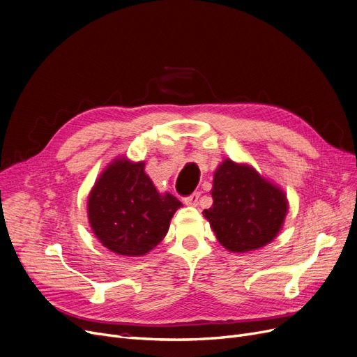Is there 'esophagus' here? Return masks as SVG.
<instances>
[{"mask_svg": "<svg viewBox=\"0 0 357 357\" xmlns=\"http://www.w3.org/2000/svg\"><path fill=\"white\" fill-rule=\"evenodd\" d=\"M198 198H199V192H194L192 195L185 198L183 203L187 204V206H190V207H195L198 204Z\"/></svg>", "mask_w": 357, "mask_h": 357, "instance_id": "obj_1", "label": "esophagus"}]
</instances>
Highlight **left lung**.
Segmentation results:
<instances>
[{"label":"left lung","instance_id":"obj_1","mask_svg":"<svg viewBox=\"0 0 357 357\" xmlns=\"http://www.w3.org/2000/svg\"><path fill=\"white\" fill-rule=\"evenodd\" d=\"M213 206L203 214L230 252L259 250L275 239L289 211L286 192L248 163L225 159L213 178Z\"/></svg>","mask_w":357,"mask_h":357}]
</instances>
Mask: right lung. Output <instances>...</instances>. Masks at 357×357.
<instances>
[{"label":"right lung","instance_id":"right-lung-1","mask_svg":"<svg viewBox=\"0 0 357 357\" xmlns=\"http://www.w3.org/2000/svg\"><path fill=\"white\" fill-rule=\"evenodd\" d=\"M144 162L127 156L107 165L90 190L87 217L93 234L122 257H143L166 236L181 201L159 192L144 172Z\"/></svg>","mask_w":357,"mask_h":357}]
</instances>
